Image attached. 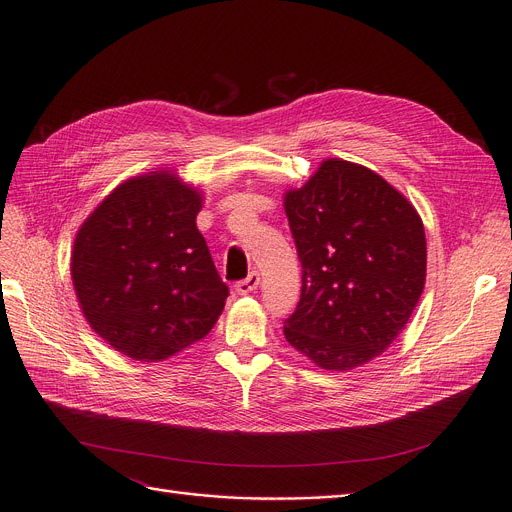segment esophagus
Returning <instances> with one entry per match:
<instances>
[{
  "label": "esophagus",
  "instance_id": "1",
  "mask_svg": "<svg viewBox=\"0 0 512 512\" xmlns=\"http://www.w3.org/2000/svg\"><path fill=\"white\" fill-rule=\"evenodd\" d=\"M259 281H261V277H259V273H251L247 279H243V281H239V283H235V291L239 296H249V294H253V291L259 287Z\"/></svg>",
  "mask_w": 512,
  "mask_h": 512
}]
</instances>
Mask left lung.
Listing matches in <instances>:
<instances>
[{"label":"left lung","mask_w":512,"mask_h":512,"mask_svg":"<svg viewBox=\"0 0 512 512\" xmlns=\"http://www.w3.org/2000/svg\"><path fill=\"white\" fill-rule=\"evenodd\" d=\"M283 208L302 261V296L285 340L336 373L381 356L425 287L419 212L383 176L340 158L285 190Z\"/></svg>","instance_id":"8db88e82"}]
</instances>
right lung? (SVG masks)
Here are the masks:
<instances>
[{
	"instance_id": "1",
	"label": "right lung",
	"mask_w": 512,
	"mask_h": 512,
	"mask_svg": "<svg viewBox=\"0 0 512 512\" xmlns=\"http://www.w3.org/2000/svg\"><path fill=\"white\" fill-rule=\"evenodd\" d=\"M202 192L158 168L121 182L85 218L70 277L89 326L117 352L160 362L202 340L229 287L196 227Z\"/></svg>"
}]
</instances>
